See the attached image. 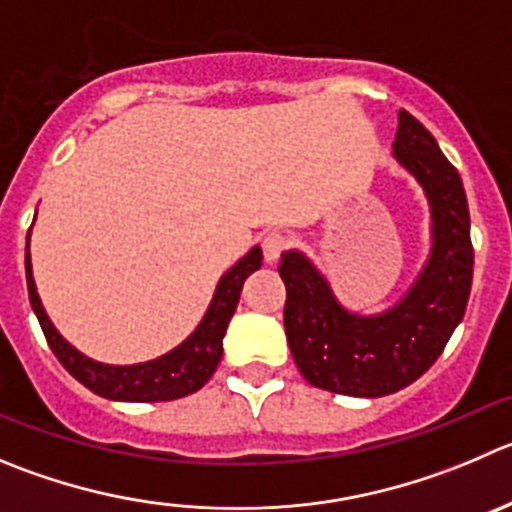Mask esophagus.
<instances>
[{
    "mask_svg": "<svg viewBox=\"0 0 512 512\" xmlns=\"http://www.w3.org/2000/svg\"><path fill=\"white\" fill-rule=\"evenodd\" d=\"M261 246H264V259H266V264H276V261H279L281 253H284V248L289 246V238H286L284 233H279V231L266 233L264 243H261Z\"/></svg>",
    "mask_w": 512,
    "mask_h": 512,
    "instance_id": "esophagus-1",
    "label": "esophagus"
}]
</instances>
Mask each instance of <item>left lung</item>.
<instances>
[{"label": "left lung", "instance_id": "1", "mask_svg": "<svg viewBox=\"0 0 512 512\" xmlns=\"http://www.w3.org/2000/svg\"><path fill=\"white\" fill-rule=\"evenodd\" d=\"M397 120L392 155L425 193L432 238L407 294L379 314H357L304 251L281 253L291 357L306 382L349 397H384L420 379L462 321L470 296V211L460 173L420 120L407 110Z\"/></svg>", "mask_w": 512, "mask_h": 512}]
</instances>
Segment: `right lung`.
Wrapping results in <instances>:
<instances>
[{
	"mask_svg": "<svg viewBox=\"0 0 512 512\" xmlns=\"http://www.w3.org/2000/svg\"><path fill=\"white\" fill-rule=\"evenodd\" d=\"M37 216V213H34ZM32 231V228H29ZM264 253L261 246H253L251 251L238 259L226 274L218 279L213 299L208 304L206 314L198 321L193 334L178 344L170 352L160 357L148 359L140 364H105L85 357L80 349L72 347L65 337L55 329V324L47 316L42 306L37 284L32 276V256H29V236L24 248V271H27V291L32 311L40 319L42 332L47 344L60 359L62 367L72 374L80 384H85L90 392L100 394L115 402H170L186 394L198 392L216 372L218 362L223 357V337H226L228 321L236 311L241 299L243 281L261 269Z\"/></svg>",
	"mask_w": 512,
	"mask_h": 512,
	"instance_id": "add662e5",
	"label": "right lung"
}]
</instances>
